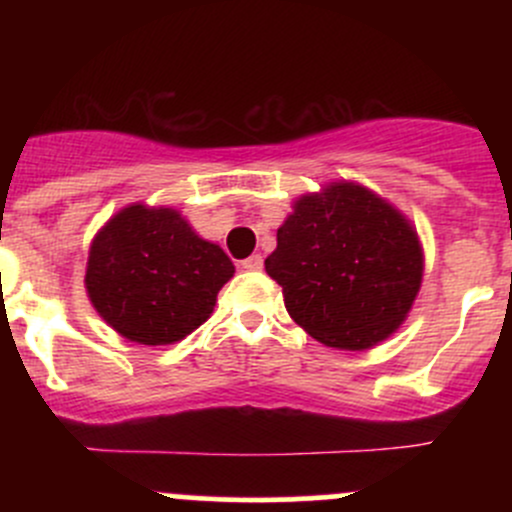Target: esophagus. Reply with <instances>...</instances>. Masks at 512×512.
I'll list each match as a JSON object with an SVG mask.
<instances>
[{
    "label": "esophagus",
    "mask_w": 512,
    "mask_h": 512,
    "mask_svg": "<svg viewBox=\"0 0 512 512\" xmlns=\"http://www.w3.org/2000/svg\"><path fill=\"white\" fill-rule=\"evenodd\" d=\"M240 265H242V270H247V272H260L262 270V257L260 255H250L247 260H242Z\"/></svg>",
    "instance_id": "34e87169"
}]
</instances>
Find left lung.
<instances>
[{
  "label": "left lung",
  "mask_w": 512,
  "mask_h": 512,
  "mask_svg": "<svg viewBox=\"0 0 512 512\" xmlns=\"http://www.w3.org/2000/svg\"><path fill=\"white\" fill-rule=\"evenodd\" d=\"M265 270L309 337L361 352L404 322L421 287L423 255L399 210L361 185L337 183L294 203Z\"/></svg>",
  "instance_id": "left-lung-1"
}]
</instances>
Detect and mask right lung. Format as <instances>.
<instances>
[{"mask_svg":"<svg viewBox=\"0 0 512 512\" xmlns=\"http://www.w3.org/2000/svg\"><path fill=\"white\" fill-rule=\"evenodd\" d=\"M232 272L220 245L195 235L180 213L131 205L91 242L86 289L121 337L158 347L210 317Z\"/></svg>","mask_w":512,"mask_h":512,"instance_id":"right-lung-1","label":"right lung"}]
</instances>
